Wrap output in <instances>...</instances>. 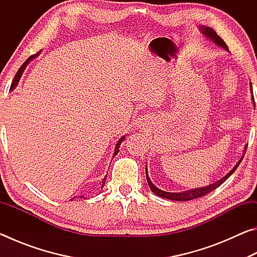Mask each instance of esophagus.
I'll return each mask as SVG.
<instances>
[{"mask_svg": "<svg viewBox=\"0 0 257 257\" xmlns=\"http://www.w3.org/2000/svg\"><path fill=\"white\" fill-rule=\"evenodd\" d=\"M151 116L149 114H144V115H139L138 118L135 121V125L139 129H145L146 127H149L151 123Z\"/></svg>", "mask_w": 257, "mask_h": 257, "instance_id": "esophagus-1", "label": "esophagus"}]
</instances>
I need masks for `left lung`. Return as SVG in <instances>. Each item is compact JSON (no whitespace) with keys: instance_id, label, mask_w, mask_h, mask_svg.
<instances>
[{"instance_id":"left-lung-1","label":"left lung","mask_w":257,"mask_h":257,"mask_svg":"<svg viewBox=\"0 0 257 257\" xmlns=\"http://www.w3.org/2000/svg\"><path fill=\"white\" fill-rule=\"evenodd\" d=\"M202 32L204 33L205 36H207L210 40H212L213 42L217 44L219 46H222L223 49L228 50V46L225 44V42L221 38L219 35L216 34V32L214 29H212L210 27H202ZM254 98V96H253ZM242 158L239 160V162L236 164V167H234L231 171H230L227 176H224L222 179H220L219 181L214 182V184H212L210 186H206V187H203V188H196V189H191L188 191H184V193H168V191H164V190H161L159 188H156V187L152 184V181L150 180L149 176H147V169H146V179H147V184H149L151 190L153 191L154 194L158 195L160 197H163V198H167V199H171V201H190V199H195V198H198V197H202L204 195H206L208 193H211L212 190L216 189L217 187L221 186L223 184V182L228 179V178L232 175L234 172V170L238 168V165L240 164V162L242 161Z\"/></svg>"}]
</instances>
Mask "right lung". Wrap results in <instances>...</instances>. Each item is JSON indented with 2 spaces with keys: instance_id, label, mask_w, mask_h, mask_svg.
<instances>
[{
  "instance_id": "right-lung-1",
  "label": "right lung",
  "mask_w": 257,
  "mask_h": 257,
  "mask_svg": "<svg viewBox=\"0 0 257 257\" xmlns=\"http://www.w3.org/2000/svg\"><path fill=\"white\" fill-rule=\"evenodd\" d=\"M36 55V54H34V55H32V56H29V58L25 61L24 62V64L23 66H21L20 68H19V70L17 71V73H16V76H15V78H14V80H12V84H11V87H10V89H14L15 87L18 85V82H19V79H20V77H21V75H23V72H24V70H25V68H26V66H27V63L29 62L30 60H32L34 56ZM124 139V136H122L121 137L120 139H119V142H118V144H116V146H115V152H114V155L113 156H115L116 154H118V152H119V149H120V145H121V143H122V141ZM105 179H106V177H104V179L102 180V188H103V186L105 185ZM81 198V197H80Z\"/></svg>"
}]
</instances>
